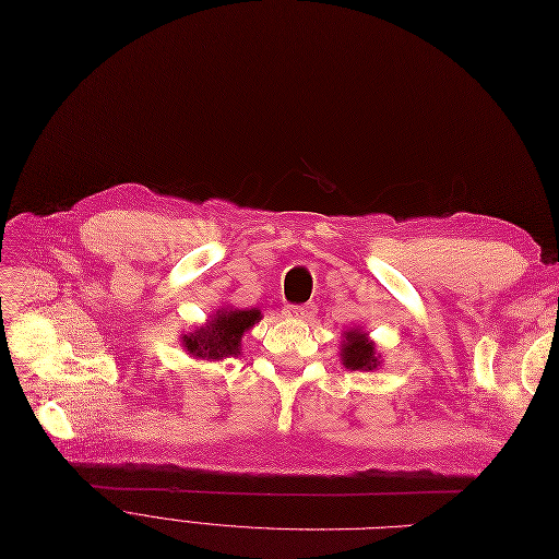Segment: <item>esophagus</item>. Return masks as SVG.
<instances>
[{
  "label": "esophagus",
  "instance_id": "1",
  "mask_svg": "<svg viewBox=\"0 0 559 559\" xmlns=\"http://www.w3.org/2000/svg\"><path fill=\"white\" fill-rule=\"evenodd\" d=\"M286 313L294 318H300V321H313L316 305H290V307H286Z\"/></svg>",
  "mask_w": 559,
  "mask_h": 559
}]
</instances>
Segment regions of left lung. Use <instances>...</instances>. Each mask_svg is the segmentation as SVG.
Segmentation results:
<instances>
[{"label": "left lung", "instance_id": "left-lung-1", "mask_svg": "<svg viewBox=\"0 0 559 559\" xmlns=\"http://www.w3.org/2000/svg\"><path fill=\"white\" fill-rule=\"evenodd\" d=\"M341 361L350 370H373L380 366V355L366 332L350 330L341 343Z\"/></svg>", "mask_w": 559, "mask_h": 559}]
</instances>
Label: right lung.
Wrapping results in <instances>:
<instances>
[{"label":"right lung","instance_id":"1","mask_svg":"<svg viewBox=\"0 0 559 559\" xmlns=\"http://www.w3.org/2000/svg\"><path fill=\"white\" fill-rule=\"evenodd\" d=\"M261 321L259 309H218L209 323L181 336L186 353L198 359H223L241 353L243 334Z\"/></svg>","mask_w":559,"mask_h":559}]
</instances>
